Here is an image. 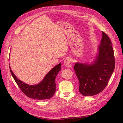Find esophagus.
I'll return each mask as SVG.
<instances>
[{
    "label": "esophagus",
    "instance_id": "obj_1",
    "mask_svg": "<svg viewBox=\"0 0 123 123\" xmlns=\"http://www.w3.org/2000/svg\"><path fill=\"white\" fill-rule=\"evenodd\" d=\"M64 64L65 66L67 68H71L73 65L72 59L69 58L65 59V60L64 61Z\"/></svg>",
    "mask_w": 123,
    "mask_h": 123
}]
</instances>
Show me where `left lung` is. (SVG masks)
<instances>
[{"mask_svg": "<svg viewBox=\"0 0 123 123\" xmlns=\"http://www.w3.org/2000/svg\"><path fill=\"white\" fill-rule=\"evenodd\" d=\"M99 53L91 65L76 63L74 67L79 82V92L84 96L101 92L108 84L115 68L114 50L108 35L102 32Z\"/></svg>", "mask_w": 123, "mask_h": 123, "instance_id": "left-lung-1", "label": "left lung"}]
</instances>
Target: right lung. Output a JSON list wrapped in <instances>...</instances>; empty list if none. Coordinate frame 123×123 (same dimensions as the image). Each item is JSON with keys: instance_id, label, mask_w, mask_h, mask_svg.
<instances>
[{"instance_id": "obj_1", "label": "right lung", "mask_w": 123, "mask_h": 123, "mask_svg": "<svg viewBox=\"0 0 123 123\" xmlns=\"http://www.w3.org/2000/svg\"><path fill=\"white\" fill-rule=\"evenodd\" d=\"M61 69L59 63L50 70L40 83L29 85L17 79L10 66L11 73L21 91L28 97L37 100L49 99L54 96L56 90L55 78Z\"/></svg>"}]
</instances>
